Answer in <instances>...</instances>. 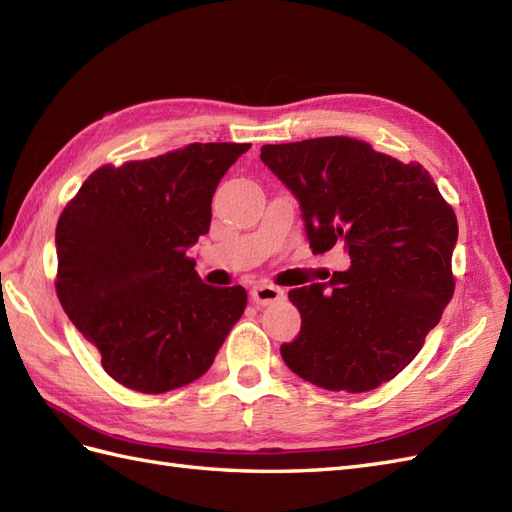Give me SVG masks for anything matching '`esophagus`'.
Listing matches in <instances>:
<instances>
[{"label":"esophagus","instance_id":"obj_1","mask_svg":"<svg viewBox=\"0 0 512 512\" xmlns=\"http://www.w3.org/2000/svg\"><path fill=\"white\" fill-rule=\"evenodd\" d=\"M283 296H285V292L281 290V287L272 285V283H257V285H253V290H251L253 303L259 305V307L279 303V300H283Z\"/></svg>","mask_w":512,"mask_h":512}]
</instances>
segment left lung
<instances>
[{
    "instance_id": "1",
    "label": "left lung",
    "mask_w": 512,
    "mask_h": 512,
    "mask_svg": "<svg viewBox=\"0 0 512 512\" xmlns=\"http://www.w3.org/2000/svg\"><path fill=\"white\" fill-rule=\"evenodd\" d=\"M261 162L303 207L313 253L342 244L346 272L290 290L300 333L287 368L329 391L363 393L398 376L422 350L454 294L456 214L419 162L326 136L264 144Z\"/></svg>"
}]
</instances>
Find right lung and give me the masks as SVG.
<instances>
[{
	"instance_id": "1",
	"label": "right lung",
	"mask_w": 512,
	"mask_h": 512,
	"mask_svg": "<svg viewBox=\"0 0 512 512\" xmlns=\"http://www.w3.org/2000/svg\"><path fill=\"white\" fill-rule=\"evenodd\" d=\"M248 142H194L99 166L62 209L56 292L116 383L166 393L203 376L246 309L242 285L212 287L186 255L212 220L218 181Z\"/></svg>"
}]
</instances>
